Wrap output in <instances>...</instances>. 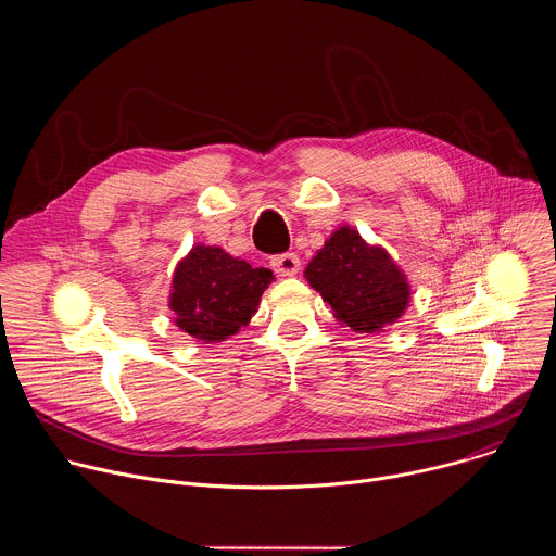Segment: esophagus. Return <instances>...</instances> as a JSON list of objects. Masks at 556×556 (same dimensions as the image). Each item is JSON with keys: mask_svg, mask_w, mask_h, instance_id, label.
<instances>
[{"mask_svg": "<svg viewBox=\"0 0 556 556\" xmlns=\"http://www.w3.org/2000/svg\"><path fill=\"white\" fill-rule=\"evenodd\" d=\"M273 268L281 277H294L301 270V260L296 253H286L273 260Z\"/></svg>", "mask_w": 556, "mask_h": 556, "instance_id": "obj_1", "label": "esophagus"}]
</instances>
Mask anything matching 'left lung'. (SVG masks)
<instances>
[{"instance_id": "8db88e82", "label": "left lung", "mask_w": 556, "mask_h": 556, "mask_svg": "<svg viewBox=\"0 0 556 556\" xmlns=\"http://www.w3.org/2000/svg\"><path fill=\"white\" fill-rule=\"evenodd\" d=\"M303 275L332 305L334 319L361 334L382 332L401 319L412 301V286L401 266L348 224L330 235Z\"/></svg>"}]
</instances>
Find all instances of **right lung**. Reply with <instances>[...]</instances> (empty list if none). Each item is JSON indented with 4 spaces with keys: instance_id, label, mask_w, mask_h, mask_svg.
Returning <instances> with one entry per match:
<instances>
[{
    "instance_id": "obj_1",
    "label": "right lung",
    "mask_w": 556,
    "mask_h": 556,
    "mask_svg": "<svg viewBox=\"0 0 556 556\" xmlns=\"http://www.w3.org/2000/svg\"><path fill=\"white\" fill-rule=\"evenodd\" d=\"M273 270L253 268L219 247L195 244L176 266L169 307L191 339L222 343L251 324Z\"/></svg>"
}]
</instances>
